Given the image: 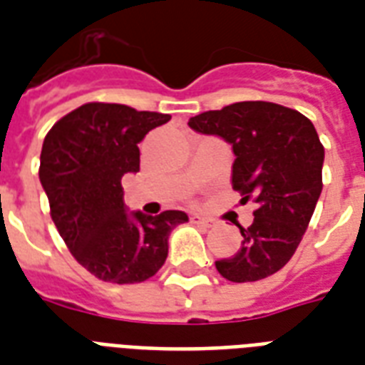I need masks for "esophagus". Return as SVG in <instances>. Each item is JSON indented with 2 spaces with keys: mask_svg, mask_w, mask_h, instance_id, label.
I'll use <instances>...</instances> for the list:
<instances>
[{
  "mask_svg": "<svg viewBox=\"0 0 365 365\" xmlns=\"http://www.w3.org/2000/svg\"><path fill=\"white\" fill-rule=\"evenodd\" d=\"M191 223H195V225H202V227H212L214 225V220H210V217H202V216H193L191 217Z\"/></svg>",
  "mask_w": 365,
  "mask_h": 365,
  "instance_id": "esophagus-1",
  "label": "esophagus"
}]
</instances>
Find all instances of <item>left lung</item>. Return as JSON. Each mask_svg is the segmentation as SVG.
<instances>
[{"label":"left lung","mask_w":365,"mask_h":365,"mask_svg":"<svg viewBox=\"0 0 365 365\" xmlns=\"http://www.w3.org/2000/svg\"><path fill=\"white\" fill-rule=\"evenodd\" d=\"M202 134L233 145V189L254 199V223L239 225L242 244L216 261L231 282H255L280 271L295 254L322 193L324 145L303 113L272 102H237L189 119Z\"/></svg>","instance_id":"left-lung-1"}]
</instances>
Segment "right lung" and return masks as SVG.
Listing matches in <instances>:
<instances>
[{
	"instance_id": "right-lung-1",
	"label": "right lung",
	"mask_w": 365,
	"mask_h": 365,
	"mask_svg": "<svg viewBox=\"0 0 365 365\" xmlns=\"http://www.w3.org/2000/svg\"><path fill=\"white\" fill-rule=\"evenodd\" d=\"M170 121L157 111L88 102L47 132L39 180L51 217L77 263L104 282H143L165 265L180 210L126 214L121 180L140 170L138 143Z\"/></svg>"
}]
</instances>
